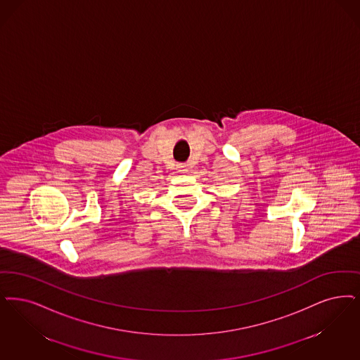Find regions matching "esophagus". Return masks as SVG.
I'll use <instances>...</instances> for the list:
<instances>
[{"label":"esophagus","instance_id":"esophagus-1","mask_svg":"<svg viewBox=\"0 0 360 360\" xmlns=\"http://www.w3.org/2000/svg\"><path fill=\"white\" fill-rule=\"evenodd\" d=\"M178 172H179V173H185V172H187L186 165H179V166H178Z\"/></svg>","mask_w":360,"mask_h":360}]
</instances>
